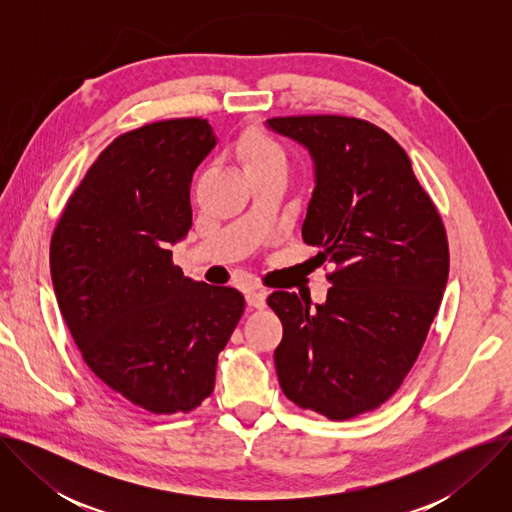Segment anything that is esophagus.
Returning <instances> with one entry per match:
<instances>
[{"instance_id": "esophagus-1", "label": "esophagus", "mask_w": 512, "mask_h": 512, "mask_svg": "<svg viewBox=\"0 0 512 512\" xmlns=\"http://www.w3.org/2000/svg\"><path fill=\"white\" fill-rule=\"evenodd\" d=\"M265 298H267V291L261 287H253L247 291V304L251 308H265Z\"/></svg>"}]
</instances>
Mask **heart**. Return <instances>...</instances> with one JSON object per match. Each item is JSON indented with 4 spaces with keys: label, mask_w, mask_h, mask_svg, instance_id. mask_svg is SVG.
<instances>
[{
    "label": "heart",
    "mask_w": 512,
    "mask_h": 512,
    "mask_svg": "<svg viewBox=\"0 0 512 512\" xmlns=\"http://www.w3.org/2000/svg\"><path fill=\"white\" fill-rule=\"evenodd\" d=\"M241 158L245 168L249 166H259V164H269L275 160H285L283 150L279 145L265 133L253 131L245 137L241 145Z\"/></svg>",
    "instance_id": "obj_1"
}]
</instances>
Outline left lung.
<instances>
[{
  "label": "left lung",
  "instance_id": "obj_1",
  "mask_svg": "<svg viewBox=\"0 0 512 512\" xmlns=\"http://www.w3.org/2000/svg\"><path fill=\"white\" fill-rule=\"evenodd\" d=\"M267 127L314 160L302 239L330 263L324 304L273 291L283 324L275 348L281 391L342 421L383 405L417 360L442 304L450 249L442 216L401 145L356 117H273Z\"/></svg>",
  "mask_w": 512,
  "mask_h": 512
}]
</instances>
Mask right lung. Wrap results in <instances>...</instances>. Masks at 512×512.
Returning <instances> with one entry per match:
<instances>
[{
  "instance_id": "add662e5",
  "label": "right lung",
  "mask_w": 512,
  "mask_h": 512,
  "mask_svg": "<svg viewBox=\"0 0 512 512\" xmlns=\"http://www.w3.org/2000/svg\"><path fill=\"white\" fill-rule=\"evenodd\" d=\"M216 145L206 119L156 121L113 139L68 198L50 241L62 318L89 369L158 415L214 389L245 298L184 277L170 245L192 227L190 182Z\"/></svg>"
}]
</instances>
